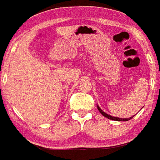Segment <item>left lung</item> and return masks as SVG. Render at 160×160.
I'll return each instance as SVG.
<instances>
[{"instance_id":"left-lung-1","label":"left lung","mask_w":160,"mask_h":160,"mask_svg":"<svg viewBox=\"0 0 160 160\" xmlns=\"http://www.w3.org/2000/svg\"><path fill=\"white\" fill-rule=\"evenodd\" d=\"M97 108H98V110H99V112H100L101 114H102V115H103L104 117L107 118H108V119H110V120L119 121V122H126V121L130 120L131 118H132L134 117V115H133V116H132V117L129 118H117V117H113V116H110V115H109V114H107V113H105V112H104V111H102V110H101L100 107H98V105H97Z\"/></svg>"}]
</instances>
